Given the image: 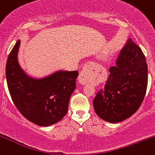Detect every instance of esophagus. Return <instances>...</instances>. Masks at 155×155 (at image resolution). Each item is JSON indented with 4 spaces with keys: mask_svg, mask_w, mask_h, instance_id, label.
<instances>
[{
    "mask_svg": "<svg viewBox=\"0 0 155 155\" xmlns=\"http://www.w3.org/2000/svg\"><path fill=\"white\" fill-rule=\"evenodd\" d=\"M95 66V63L93 62H88L83 68L82 71L79 76V82L81 84H86L90 80V67Z\"/></svg>",
    "mask_w": 155,
    "mask_h": 155,
    "instance_id": "34e87169",
    "label": "esophagus"
}]
</instances>
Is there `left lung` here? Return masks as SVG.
<instances>
[{
    "label": "left lung",
    "mask_w": 155,
    "mask_h": 155,
    "mask_svg": "<svg viewBox=\"0 0 155 155\" xmlns=\"http://www.w3.org/2000/svg\"><path fill=\"white\" fill-rule=\"evenodd\" d=\"M104 89L96 94L93 107L97 116L117 123L129 118L140 107L148 83V67L143 51L129 38L121 50L116 65Z\"/></svg>",
    "instance_id": "left-lung-1"
}]
</instances>
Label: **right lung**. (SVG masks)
<instances>
[{"label": "right lung", "mask_w": 155, "mask_h": 155, "mask_svg": "<svg viewBox=\"0 0 155 155\" xmlns=\"http://www.w3.org/2000/svg\"><path fill=\"white\" fill-rule=\"evenodd\" d=\"M19 45L20 40H18L8 55L6 65L11 97L27 120L39 126H50L67 114L79 72L61 70L41 79L29 76L19 64Z\"/></svg>", "instance_id": "obj_1"}]
</instances>
